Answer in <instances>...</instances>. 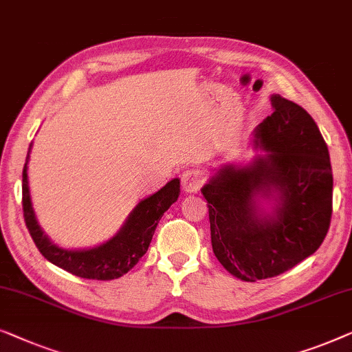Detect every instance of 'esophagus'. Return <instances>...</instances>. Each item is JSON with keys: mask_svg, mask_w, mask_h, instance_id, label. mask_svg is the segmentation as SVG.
Segmentation results:
<instances>
[{"mask_svg": "<svg viewBox=\"0 0 352 352\" xmlns=\"http://www.w3.org/2000/svg\"><path fill=\"white\" fill-rule=\"evenodd\" d=\"M204 182V174L199 169L185 170L182 175V186L185 192H197Z\"/></svg>", "mask_w": 352, "mask_h": 352, "instance_id": "1", "label": "esophagus"}]
</instances>
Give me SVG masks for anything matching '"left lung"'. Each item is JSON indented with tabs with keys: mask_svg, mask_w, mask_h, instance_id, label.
<instances>
[{
	"mask_svg": "<svg viewBox=\"0 0 352 352\" xmlns=\"http://www.w3.org/2000/svg\"><path fill=\"white\" fill-rule=\"evenodd\" d=\"M273 115L255 129L265 151L247 166L225 164L202 186L212 249L226 271L255 282L279 276L322 244L331 219L329 148L305 108L271 96ZM260 200L275 207L266 212Z\"/></svg>",
	"mask_w": 352,
	"mask_h": 352,
	"instance_id": "1",
	"label": "left lung"
}]
</instances>
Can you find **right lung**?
I'll list each match as a JSON object with an SVG mask.
<instances>
[{
  "label": "right lung",
  "instance_id": "right-lung-1",
  "mask_svg": "<svg viewBox=\"0 0 352 352\" xmlns=\"http://www.w3.org/2000/svg\"><path fill=\"white\" fill-rule=\"evenodd\" d=\"M30 153H32V145L28 148L22 174L23 219H25L30 236L44 258L58 268L78 277H84V279L111 280L131 271L138 263V260L146 254L161 217L180 195V180L174 178L155 195L138 202L135 209L127 217L126 223L111 239L92 247V249H62L44 234L41 226L38 225L36 217H34L27 174Z\"/></svg>",
  "mask_w": 352,
  "mask_h": 352
}]
</instances>
